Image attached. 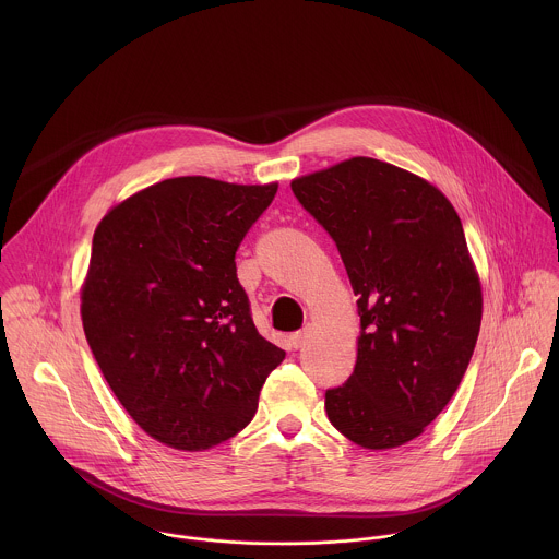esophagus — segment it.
I'll list each match as a JSON object with an SVG mask.
<instances>
[{
    "label": "esophagus",
    "mask_w": 559,
    "mask_h": 559,
    "mask_svg": "<svg viewBox=\"0 0 559 559\" xmlns=\"http://www.w3.org/2000/svg\"><path fill=\"white\" fill-rule=\"evenodd\" d=\"M308 337H310V329H308V326H306L304 331L293 333V335H290V344H293V348H301V346H306Z\"/></svg>",
    "instance_id": "obj_1"
}]
</instances>
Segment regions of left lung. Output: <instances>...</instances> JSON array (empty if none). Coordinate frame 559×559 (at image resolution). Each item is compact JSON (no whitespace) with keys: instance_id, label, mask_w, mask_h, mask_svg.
<instances>
[{"instance_id":"1","label":"left lung","mask_w":559,"mask_h":559,"mask_svg":"<svg viewBox=\"0 0 559 559\" xmlns=\"http://www.w3.org/2000/svg\"><path fill=\"white\" fill-rule=\"evenodd\" d=\"M290 187L335 242L361 317L355 370L324 392L329 421L366 450L399 448L445 408L478 342L481 290L461 217L430 182L370 157Z\"/></svg>"}]
</instances>
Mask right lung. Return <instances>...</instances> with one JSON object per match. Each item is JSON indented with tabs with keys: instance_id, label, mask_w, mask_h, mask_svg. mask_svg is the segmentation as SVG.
Instances as JSON below:
<instances>
[{
	"instance_id": "obj_1",
	"label": "right lung",
	"mask_w": 559,
	"mask_h": 559,
	"mask_svg": "<svg viewBox=\"0 0 559 559\" xmlns=\"http://www.w3.org/2000/svg\"><path fill=\"white\" fill-rule=\"evenodd\" d=\"M275 193V182L167 178L94 233L85 340L116 399L169 448L198 452L235 437L286 357L258 333L235 262Z\"/></svg>"
}]
</instances>
